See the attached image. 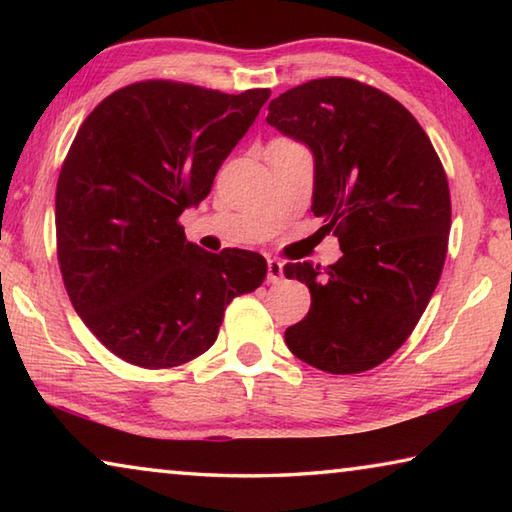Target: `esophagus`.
<instances>
[{
    "label": "esophagus",
    "instance_id": "1",
    "mask_svg": "<svg viewBox=\"0 0 512 512\" xmlns=\"http://www.w3.org/2000/svg\"><path fill=\"white\" fill-rule=\"evenodd\" d=\"M284 277V264L280 259H268V282H280Z\"/></svg>",
    "mask_w": 512,
    "mask_h": 512
}]
</instances>
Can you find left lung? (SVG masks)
<instances>
[{
  "mask_svg": "<svg viewBox=\"0 0 512 512\" xmlns=\"http://www.w3.org/2000/svg\"><path fill=\"white\" fill-rule=\"evenodd\" d=\"M266 121L314 153V203L343 257L284 266L307 284L309 314L284 341L332 375L384 363L427 309L447 257L452 201L427 133L400 101L343 76L291 88Z\"/></svg>",
  "mask_w": 512,
  "mask_h": 512,
  "instance_id": "8db88e82",
  "label": "left lung"
}]
</instances>
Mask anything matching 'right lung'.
<instances>
[{"instance_id": "add662e5", "label": "right lung", "mask_w": 512, "mask_h": 512, "mask_svg": "<svg viewBox=\"0 0 512 512\" xmlns=\"http://www.w3.org/2000/svg\"><path fill=\"white\" fill-rule=\"evenodd\" d=\"M268 97L140 81L81 124L56 185L58 264L76 314L119 359L160 370L201 357L232 298L264 282L262 255L205 253L178 216L210 194Z\"/></svg>"}]
</instances>
